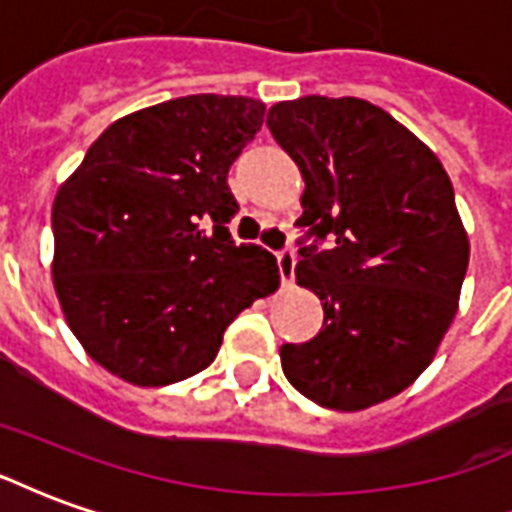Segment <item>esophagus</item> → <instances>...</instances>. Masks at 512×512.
Listing matches in <instances>:
<instances>
[{
	"label": "esophagus",
	"instance_id": "34e87169",
	"mask_svg": "<svg viewBox=\"0 0 512 512\" xmlns=\"http://www.w3.org/2000/svg\"><path fill=\"white\" fill-rule=\"evenodd\" d=\"M277 268L282 285H290L293 282V271H296V252L290 246H282L277 252Z\"/></svg>",
	"mask_w": 512,
	"mask_h": 512
}]
</instances>
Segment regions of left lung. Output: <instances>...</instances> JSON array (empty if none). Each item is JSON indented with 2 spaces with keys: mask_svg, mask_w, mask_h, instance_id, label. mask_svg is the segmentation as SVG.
Wrapping results in <instances>:
<instances>
[{
  "mask_svg": "<svg viewBox=\"0 0 512 512\" xmlns=\"http://www.w3.org/2000/svg\"><path fill=\"white\" fill-rule=\"evenodd\" d=\"M301 169L296 282L323 304L307 343L279 348L301 395L359 411L403 392L458 312L469 238L428 145L362 98L307 95L268 109Z\"/></svg>",
  "mask_w": 512,
  "mask_h": 512,
  "instance_id": "8db88e82",
  "label": "left lung"
}]
</instances>
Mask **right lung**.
<instances>
[{"label": "right lung", "mask_w": 512, "mask_h": 512, "mask_svg": "<svg viewBox=\"0 0 512 512\" xmlns=\"http://www.w3.org/2000/svg\"><path fill=\"white\" fill-rule=\"evenodd\" d=\"M263 115L244 95L147 106L106 128L57 191V299L84 351L128 384L205 370L238 312L277 290L274 255L227 230V172Z\"/></svg>", "instance_id": "add662e5"}]
</instances>
